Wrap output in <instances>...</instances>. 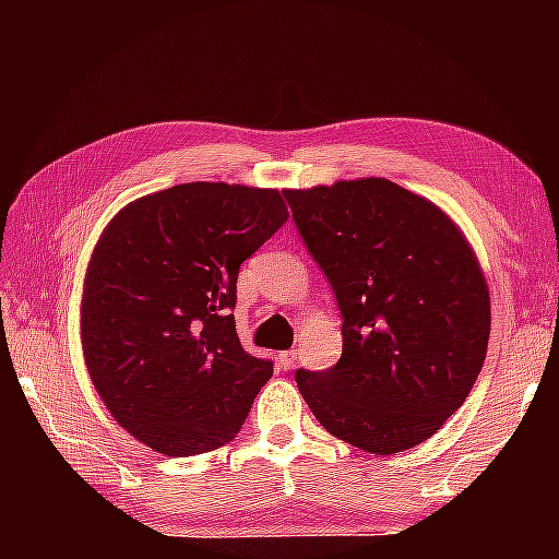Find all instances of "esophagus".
Segmentation results:
<instances>
[{
    "instance_id": "34e87169",
    "label": "esophagus",
    "mask_w": 559,
    "mask_h": 559,
    "mask_svg": "<svg viewBox=\"0 0 559 559\" xmlns=\"http://www.w3.org/2000/svg\"><path fill=\"white\" fill-rule=\"evenodd\" d=\"M278 367L281 370H293V365H296V359H298V353L296 349H286V353H278Z\"/></svg>"
}]
</instances>
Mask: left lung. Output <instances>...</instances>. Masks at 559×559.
<instances>
[{"label":"left lung","instance_id":"8db88e82","mask_svg":"<svg viewBox=\"0 0 559 559\" xmlns=\"http://www.w3.org/2000/svg\"><path fill=\"white\" fill-rule=\"evenodd\" d=\"M283 194L343 316L337 362L296 370L302 400L357 449L419 447L486 359L490 298L468 241L437 204L382 177Z\"/></svg>","mask_w":559,"mask_h":559}]
</instances>
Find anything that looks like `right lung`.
I'll list each match as a JSON object with an SVG mask.
<instances>
[{
  "mask_svg": "<svg viewBox=\"0 0 559 559\" xmlns=\"http://www.w3.org/2000/svg\"><path fill=\"white\" fill-rule=\"evenodd\" d=\"M276 189L189 182L120 210L93 249L81 343L122 429L165 456L229 443L273 362L236 335L239 266L283 224Z\"/></svg>",
  "mask_w": 559,
  "mask_h": 559,
  "instance_id": "add662e5",
  "label": "right lung"
}]
</instances>
